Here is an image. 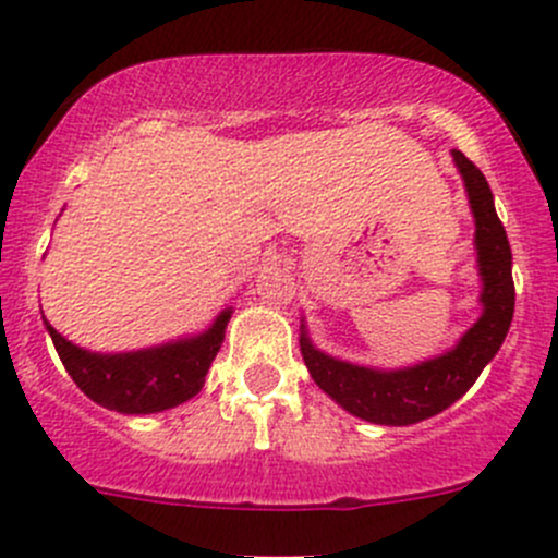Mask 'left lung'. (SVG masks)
I'll list each match as a JSON object with an SVG mask.
<instances>
[{"label":"left lung","mask_w":558,"mask_h":558,"mask_svg":"<svg viewBox=\"0 0 558 558\" xmlns=\"http://www.w3.org/2000/svg\"><path fill=\"white\" fill-rule=\"evenodd\" d=\"M453 159L464 179L469 206L474 214V246H477V266L483 279V292H480L483 314L461 336L459 344L432 361L385 372V368L355 366L325 355L308 341L306 325H301V355L314 383L350 415L379 426H410L448 410L472 388L485 363L499 352L512 323V308H515L512 252L505 228L496 217L494 195L477 165L469 162L456 148Z\"/></svg>","instance_id":"8db88e82"}]
</instances>
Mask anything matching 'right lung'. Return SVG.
Segmentation results:
<instances>
[{"label": "right lung", "mask_w": 558, "mask_h": 558, "mask_svg": "<svg viewBox=\"0 0 558 558\" xmlns=\"http://www.w3.org/2000/svg\"><path fill=\"white\" fill-rule=\"evenodd\" d=\"M46 319V317H43ZM230 323V308H225L214 325L192 339L168 341L135 352H89L64 339L46 319L53 347L62 357L73 383L105 410L121 415H148L170 407L184 404L201 393L211 361L225 341V328Z\"/></svg>", "instance_id": "1"}]
</instances>
